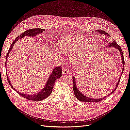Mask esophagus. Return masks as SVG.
Masks as SVG:
<instances>
[{
    "label": "esophagus",
    "mask_w": 130,
    "mask_h": 130,
    "mask_svg": "<svg viewBox=\"0 0 130 130\" xmlns=\"http://www.w3.org/2000/svg\"><path fill=\"white\" fill-rule=\"evenodd\" d=\"M70 72V71L67 68H65L62 69V73H63L64 75H66L69 74Z\"/></svg>",
    "instance_id": "34e87169"
}]
</instances>
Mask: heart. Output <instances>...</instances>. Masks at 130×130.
<instances>
[{
  "label": "heart",
  "instance_id": "b5f03b06",
  "mask_svg": "<svg viewBox=\"0 0 130 130\" xmlns=\"http://www.w3.org/2000/svg\"><path fill=\"white\" fill-rule=\"evenodd\" d=\"M98 45L96 41L79 34L65 36L59 42L60 50L64 54L71 55L75 62L83 60L89 53L94 51Z\"/></svg>",
  "mask_w": 130,
  "mask_h": 130
}]
</instances>
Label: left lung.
<instances>
[{"mask_svg":"<svg viewBox=\"0 0 130 130\" xmlns=\"http://www.w3.org/2000/svg\"><path fill=\"white\" fill-rule=\"evenodd\" d=\"M96 31L98 32H99V34H100L101 35H105V36H109V34H108L106 31H103L102 30H97ZM109 46H111V47H115L116 49H118L120 52V54H121V58H122V63H123V70H122V73L123 72V71H124V65H125V63H124V56H123V51L122 50V48L117 43H116V42H115L114 40L113 42H109V45H107V47H109ZM75 77L74 76H73V90H74V95L75 96V97L77 98L78 100H79V101H80L81 102H100L101 101L105 99V98H106L107 96L105 97H104V98H101L100 99H93L92 98H88L87 96H85L83 94H82V93H81L80 91L78 89L77 86H76V83H75ZM120 79H121V77H120L119 79L118 80V82H117V84L116 86V88H115L112 91V92H111V94H112L115 90H116V89H117V88L118 87V85H119V83L120 82ZM110 95V94H109ZM108 95L107 96L109 95Z\"/></svg>","mask_w":130,"mask_h":130,"instance_id":"8db88e82","label":"left lung"}]
</instances>
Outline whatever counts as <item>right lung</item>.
<instances>
[{
  "label": "right lung",
  "instance_id": "right-lung-1",
  "mask_svg": "<svg viewBox=\"0 0 130 130\" xmlns=\"http://www.w3.org/2000/svg\"><path fill=\"white\" fill-rule=\"evenodd\" d=\"M44 30H45L44 29H41V28H33V29H28V30L25 31V32L21 34L20 36H18L15 38V39L14 40V42L12 43V44H11L10 47H9V50L8 51V52L7 53L6 58V63L8 55H9V53L12 50L14 44H15L17 41L21 39V38H22L25 36H35L37 34H38L41 33L42 32H43ZM6 63H5V65H6ZM6 76H7V78L9 85H10L11 87L14 90H15L19 94H20L21 96H22L23 98H25L27 100L37 101H41V100L46 99L50 95V94L52 92L53 86H54V85L55 83V81L58 79L60 78L62 76V70H61V66H58V67H56V68H55L54 70H53L52 72L51 73L50 76H49V79L47 80V81L46 82V84L45 86V87L43 88V89L42 90H41L40 92H39L38 93L35 94H33V95L23 94H22L21 93H20V92H19V91H18L17 90H16L13 87V86L11 85V84L10 83V81L9 80L7 74Z\"/></svg>",
  "mask_w": 130,
  "mask_h": 130
}]
</instances>
